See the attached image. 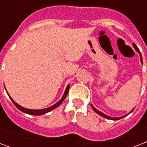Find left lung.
Returning a JSON list of instances; mask_svg holds the SVG:
<instances>
[{
  "label": "left lung",
  "mask_w": 147,
  "mask_h": 147,
  "mask_svg": "<svg viewBox=\"0 0 147 147\" xmlns=\"http://www.w3.org/2000/svg\"><path fill=\"white\" fill-rule=\"evenodd\" d=\"M133 47H134V49H135V50L137 51V53H139L140 57V62H141V63H143V59H142V55H141V53H140V51L139 50V49H138V47H137V46H136V44H135V43H133ZM92 105V109L94 110V111L96 112L97 114H99L100 116L103 117H105V118L109 119V120H112V121H117V120H120V119L123 118V117H126V116H127V115H128V114H130V113H131V112H132L134 110V109H133L132 111H130V113H129V114H126V115H124V116L119 117H110V116H108V115H106V114H104V113H102V112H101V111H98V109H96V108H95V107H94V106H93V105Z\"/></svg>",
  "instance_id": "1"
}]
</instances>
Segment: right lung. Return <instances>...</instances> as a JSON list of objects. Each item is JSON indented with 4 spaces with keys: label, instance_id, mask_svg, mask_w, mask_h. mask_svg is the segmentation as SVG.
Returning <instances> with one entry per match:
<instances>
[{
    "label": "right lung",
    "instance_id": "obj_1",
    "mask_svg": "<svg viewBox=\"0 0 147 147\" xmlns=\"http://www.w3.org/2000/svg\"><path fill=\"white\" fill-rule=\"evenodd\" d=\"M4 88H5V86H4ZM69 88H70V85H67L66 88H65V91L64 94H63V95H62V98H61V99H60V100H59L57 103H55V105H53V106H51V107H47V108H43V109H40V110L28 109V108H25V107H22V106H20V105H18L17 102H15L14 100H13V98L10 96V94H8V92H7V89H6V88L5 89H6V92H7V93L8 96H9V98H10V100H12V102L13 103V105H14L15 106H16V107H17V108L20 110V111L24 112V113H26V114H30V115L39 116V115H42V114H47V113H48V112L51 111H53V109H55V108H56L57 107H59V105H61L62 102H63V100L65 99V98H66L67 95H68Z\"/></svg>",
    "mask_w": 147,
    "mask_h": 147
}]
</instances>
